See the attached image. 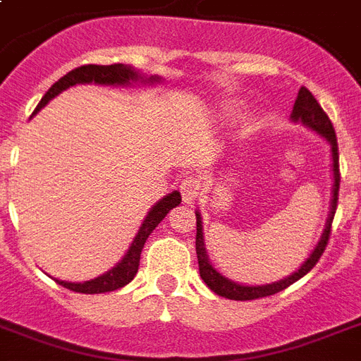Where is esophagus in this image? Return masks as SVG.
Masks as SVG:
<instances>
[{"label": "esophagus", "instance_id": "1", "mask_svg": "<svg viewBox=\"0 0 361 361\" xmlns=\"http://www.w3.org/2000/svg\"><path fill=\"white\" fill-rule=\"evenodd\" d=\"M181 197H183V202L185 204H192L198 198L200 191H202V181L197 176H189L185 180L181 181L180 185Z\"/></svg>", "mask_w": 361, "mask_h": 361}]
</instances>
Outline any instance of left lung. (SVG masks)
Returning a JSON list of instances; mask_svg holds the SVG:
<instances>
[{
	"instance_id": "1",
	"label": "left lung",
	"mask_w": 361,
	"mask_h": 361,
	"mask_svg": "<svg viewBox=\"0 0 361 361\" xmlns=\"http://www.w3.org/2000/svg\"><path fill=\"white\" fill-rule=\"evenodd\" d=\"M290 120L294 123H302L303 127L314 130L317 135L322 136L328 144H330V153H331V176H334V185H331V200H330V214L326 219V226L322 236H320L319 243L314 245L313 252L309 255V258L300 266L288 277L275 281V283H268V285H241L236 281L228 279L223 274H219L217 269L209 262L208 252H206V243H204V231H202V217L200 212L197 214V257H198V269H200V277L206 285L209 286V290L215 292L217 296L228 298V300H258V298L271 296L277 292L285 290L286 286H290L292 283H296L298 279H302L303 275L309 274L314 268V264L319 262V258L322 257V252L326 249L328 238H330L331 231V221L336 215L337 209V195H339V153H337V138L334 125H331L330 118L326 116V112L320 109V104L317 103V99L313 97V93L309 92L307 87H300L298 92V99L292 109Z\"/></svg>"
}]
</instances>
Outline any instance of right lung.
Returning a JSON list of instances; mask_svg holds the SVG:
<instances>
[{
	"label": "right lung",
	"instance_id": "obj_1",
	"mask_svg": "<svg viewBox=\"0 0 361 361\" xmlns=\"http://www.w3.org/2000/svg\"><path fill=\"white\" fill-rule=\"evenodd\" d=\"M135 82L140 84H161V76H144L140 71H136L135 67L123 63H114V65H82L78 69H73L65 76H61L56 84H54L44 97L41 99V103L37 104L33 116L41 109H44L54 97H58L59 93L69 90V87L76 86V84H99V86H130ZM181 195L180 191L169 192L166 197H163L155 206H153L147 215L142 221L140 228L136 232L135 240L129 245L127 252L123 255L120 262L116 264L114 268L109 269L106 274L99 275L95 279L84 281V283H69V281H59L54 279L58 285L65 286L73 292H80V294H103V292H112L118 290L121 286L129 285L130 281L135 279L136 271H138V264H140V252L144 249V243L149 238L155 226L166 217L170 209L180 206Z\"/></svg>",
	"mask_w": 361,
	"mask_h": 361
}]
</instances>
